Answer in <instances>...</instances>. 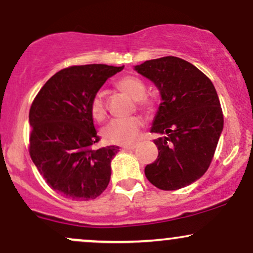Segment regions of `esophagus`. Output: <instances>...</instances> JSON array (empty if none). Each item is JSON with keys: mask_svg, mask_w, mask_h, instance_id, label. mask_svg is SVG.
Returning a JSON list of instances; mask_svg holds the SVG:
<instances>
[{"mask_svg": "<svg viewBox=\"0 0 253 253\" xmlns=\"http://www.w3.org/2000/svg\"><path fill=\"white\" fill-rule=\"evenodd\" d=\"M136 146H138V143H134V144H130V145H126V146H124V149H126V150H134Z\"/></svg>", "mask_w": 253, "mask_h": 253, "instance_id": "34e87169", "label": "esophagus"}]
</instances>
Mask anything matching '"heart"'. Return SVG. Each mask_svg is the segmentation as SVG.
Returning a JSON list of instances; mask_svg holds the SVG:
<instances>
[{"label": "heart", "instance_id": "1", "mask_svg": "<svg viewBox=\"0 0 253 253\" xmlns=\"http://www.w3.org/2000/svg\"><path fill=\"white\" fill-rule=\"evenodd\" d=\"M117 88L135 100L136 108L145 114H151L155 110L156 102L152 97L145 95L146 86L138 77L127 75L119 78L115 83ZM90 114L96 121H103L107 117L106 103L101 94L94 95L90 101ZM141 120L138 117H130L127 119L113 120L104 127L102 130L103 138L109 143L127 145L133 143L140 133Z\"/></svg>", "mask_w": 253, "mask_h": 253}]
</instances>
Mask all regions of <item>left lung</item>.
Here are the masks:
<instances>
[{
    "instance_id": "8db88e82",
    "label": "left lung",
    "mask_w": 253,
    "mask_h": 253,
    "mask_svg": "<svg viewBox=\"0 0 253 253\" xmlns=\"http://www.w3.org/2000/svg\"><path fill=\"white\" fill-rule=\"evenodd\" d=\"M135 70L156 84L163 102L151 128L158 157L145 175L162 190H177L199 179L215 153L223 114L211 81L196 66L168 56L146 60Z\"/></svg>"
}]
</instances>
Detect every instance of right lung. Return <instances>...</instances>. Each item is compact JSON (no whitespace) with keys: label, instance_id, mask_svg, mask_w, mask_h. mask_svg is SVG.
Listing matches in <instances>:
<instances>
[{"label":"right lung","instance_id":"1","mask_svg":"<svg viewBox=\"0 0 253 253\" xmlns=\"http://www.w3.org/2000/svg\"><path fill=\"white\" fill-rule=\"evenodd\" d=\"M124 66L75 65L47 81L30 109V156L46 183L74 201L103 193L110 161L119 146L96 149L100 141L90 114V101L104 82Z\"/></svg>","mask_w":253,"mask_h":253}]
</instances>
